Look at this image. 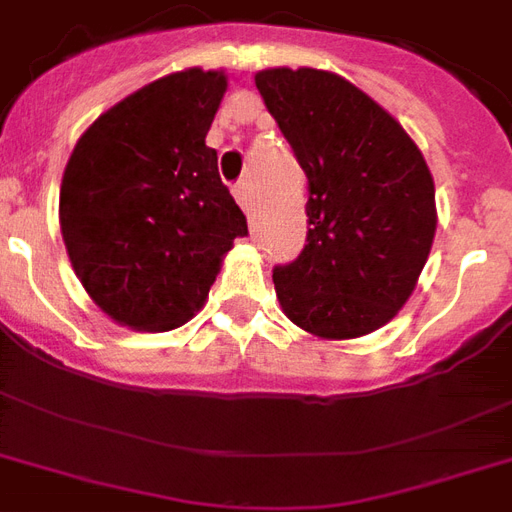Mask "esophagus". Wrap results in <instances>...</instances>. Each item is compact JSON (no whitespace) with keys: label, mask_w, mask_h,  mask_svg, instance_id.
I'll use <instances>...</instances> for the list:
<instances>
[{"label":"esophagus","mask_w":512,"mask_h":512,"mask_svg":"<svg viewBox=\"0 0 512 512\" xmlns=\"http://www.w3.org/2000/svg\"><path fill=\"white\" fill-rule=\"evenodd\" d=\"M233 196H236V201H239V207L247 212V215H252L255 212V199H252V188H249V183H236L233 185Z\"/></svg>","instance_id":"1"}]
</instances>
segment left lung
<instances>
[{
  "mask_svg": "<svg viewBox=\"0 0 512 512\" xmlns=\"http://www.w3.org/2000/svg\"><path fill=\"white\" fill-rule=\"evenodd\" d=\"M255 84L308 175V236L273 268L287 319L321 340L385 327L412 297L436 236V185L406 130L321 68H265Z\"/></svg>",
  "mask_w": 512,
  "mask_h": 512,
  "instance_id": "1",
  "label": "left lung"
}]
</instances>
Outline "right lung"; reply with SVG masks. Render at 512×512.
<instances>
[{
    "instance_id": "1",
    "label": "right lung",
    "mask_w": 512,
    "mask_h": 512,
    "mask_svg": "<svg viewBox=\"0 0 512 512\" xmlns=\"http://www.w3.org/2000/svg\"><path fill=\"white\" fill-rule=\"evenodd\" d=\"M225 90V71H175L76 140L60 183V233L76 279L116 324L183 327L247 233L207 146Z\"/></svg>"
}]
</instances>
